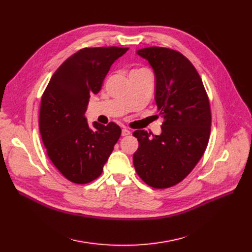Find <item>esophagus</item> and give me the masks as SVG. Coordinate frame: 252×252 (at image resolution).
Returning <instances> with one entry per match:
<instances>
[{"mask_svg": "<svg viewBox=\"0 0 252 252\" xmlns=\"http://www.w3.org/2000/svg\"><path fill=\"white\" fill-rule=\"evenodd\" d=\"M129 134H130V131H129L127 128H123V130H122V136H123V137L128 136Z\"/></svg>", "mask_w": 252, "mask_h": 252, "instance_id": "34e87169", "label": "esophagus"}]
</instances>
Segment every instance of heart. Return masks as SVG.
Returning <instances> with one entry per match:
<instances>
[{
	"instance_id": "1",
	"label": "heart",
	"mask_w": 252,
	"mask_h": 252,
	"mask_svg": "<svg viewBox=\"0 0 252 252\" xmlns=\"http://www.w3.org/2000/svg\"><path fill=\"white\" fill-rule=\"evenodd\" d=\"M148 69H146V68H137V69H134V70H131V72H140V71H147Z\"/></svg>"
}]
</instances>
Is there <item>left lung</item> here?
I'll use <instances>...</instances> for the list:
<instances>
[{
    "label": "left lung",
    "instance_id": "obj_1",
    "mask_svg": "<svg viewBox=\"0 0 252 252\" xmlns=\"http://www.w3.org/2000/svg\"><path fill=\"white\" fill-rule=\"evenodd\" d=\"M155 74V102L163 118L160 135L134 131L139 148L133 162L139 177L157 189L186 178L202 157L210 135L209 101L201 77L180 52L149 47L137 51Z\"/></svg>",
    "mask_w": 252,
    "mask_h": 252
}]
</instances>
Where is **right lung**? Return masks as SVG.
<instances>
[{
    "instance_id": "1",
    "label": "right lung",
    "mask_w": 252,
    "mask_h": 252,
    "mask_svg": "<svg viewBox=\"0 0 252 252\" xmlns=\"http://www.w3.org/2000/svg\"><path fill=\"white\" fill-rule=\"evenodd\" d=\"M128 48H86L66 59L52 75L39 110V131L47 154L72 183L87 184L103 171L122 129L114 123L88 124L91 95L101 90L111 65Z\"/></svg>"
}]
</instances>
